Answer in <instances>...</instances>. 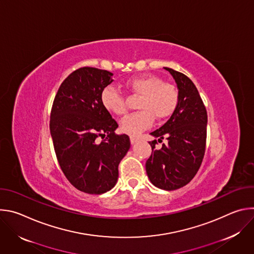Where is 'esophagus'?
<instances>
[{"label": "esophagus", "mask_w": 254, "mask_h": 254, "mask_svg": "<svg viewBox=\"0 0 254 254\" xmlns=\"http://www.w3.org/2000/svg\"><path fill=\"white\" fill-rule=\"evenodd\" d=\"M129 139H130L131 144H133V143H135V142L137 141V137H135V136H130V137H129Z\"/></svg>", "instance_id": "34e87169"}]
</instances>
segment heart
Wrapping results in <instances>:
<instances>
[{
    "instance_id": "heart-1",
    "label": "heart",
    "mask_w": 254,
    "mask_h": 254,
    "mask_svg": "<svg viewBox=\"0 0 254 254\" xmlns=\"http://www.w3.org/2000/svg\"><path fill=\"white\" fill-rule=\"evenodd\" d=\"M126 87L140 96L137 104L139 112L125 118L121 124L124 132L137 135L149 128L154 118L164 121L177 110L180 102V91L175 84L164 82L157 75L144 74L130 77L125 82ZM100 101L105 110L118 117L127 113L125 97L113 86L105 87L100 95Z\"/></svg>"
}]
</instances>
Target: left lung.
I'll return each mask as SVG.
<instances>
[{
  "label": "left lung",
  "mask_w": 254,
  "mask_h": 254,
  "mask_svg": "<svg viewBox=\"0 0 254 254\" xmlns=\"http://www.w3.org/2000/svg\"><path fill=\"white\" fill-rule=\"evenodd\" d=\"M164 68L177 83L180 102L169 121L151 132L159 137V142L166 137L168 142L157 150V139L150 141L152 155L146 163V171L156 187L173 191L187 185L202 164L206 148L207 112L193 81L179 71Z\"/></svg>",
  "instance_id": "obj_1"
}]
</instances>
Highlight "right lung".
I'll return each instance as SVG.
<instances>
[{"mask_svg":"<svg viewBox=\"0 0 254 254\" xmlns=\"http://www.w3.org/2000/svg\"><path fill=\"white\" fill-rule=\"evenodd\" d=\"M113 75L94 67L73 71L61 83L51 110L50 132L59 166L71 185L87 194L115 187L119 164L130 147L128 135L115 132L119 125L100 101Z\"/></svg>","mask_w":254,"mask_h":254,"instance_id":"1","label":"right lung"}]
</instances>
